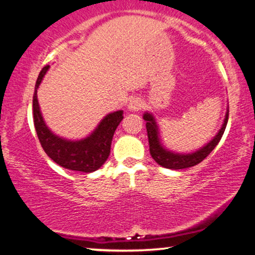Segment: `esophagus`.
<instances>
[{
	"instance_id": "1",
	"label": "esophagus",
	"mask_w": 255,
	"mask_h": 255,
	"mask_svg": "<svg viewBox=\"0 0 255 255\" xmlns=\"http://www.w3.org/2000/svg\"><path fill=\"white\" fill-rule=\"evenodd\" d=\"M142 108V102H141L140 98H131L130 102L128 103V109L130 112H137Z\"/></svg>"
}]
</instances>
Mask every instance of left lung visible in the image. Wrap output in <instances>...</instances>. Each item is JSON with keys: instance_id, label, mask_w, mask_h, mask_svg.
<instances>
[{"instance_id": "left-lung-1", "label": "left lung", "mask_w": 255, "mask_h": 255, "mask_svg": "<svg viewBox=\"0 0 255 255\" xmlns=\"http://www.w3.org/2000/svg\"><path fill=\"white\" fill-rule=\"evenodd\" d=\"M228 115L229 110H227L225 121H223L222 127L216 134L215 137L208 142L207 145L202 147L198 151L188 153V154H180V153H174L168 151L161 145L160 139H159V130L157 122H155L154 116L151 113H145L143 114V120L146 121V129L147 135H148V142H149V153H151L152 158L154 159L157 164L160 165L162 167L171 168V170H182V168H188L195 165L199 164L203 161L208 155L210 154L211 151L217 146L220 142L221 137H222L223 133H225L227 122H228Z\"/></svg>"}]
</instances>
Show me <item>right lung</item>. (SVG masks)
Returning a JSON list of instances; mask_svg holds the SVG:
<instances>
[{"label": "right lung", "instance_id": "obj_1", "mask_svg": "<svg viewBox=\"0 0 255 255\" xmlns=\"http://www.w3.org/2000/svg\"><path fill=\"white\" fill-rule=\"evenodd\" d=\"M50 65L42 67L35 83L33 95V118L39 141L46 154L61 167L90 173L100 168L110 154L114 133L124 119V112L110 113L104 118L90 135L82 140H66L52 133L45 124L38 102V88Z\"/></svg>", "mask_w": 255, "mask_h": 255}]
</instances>
